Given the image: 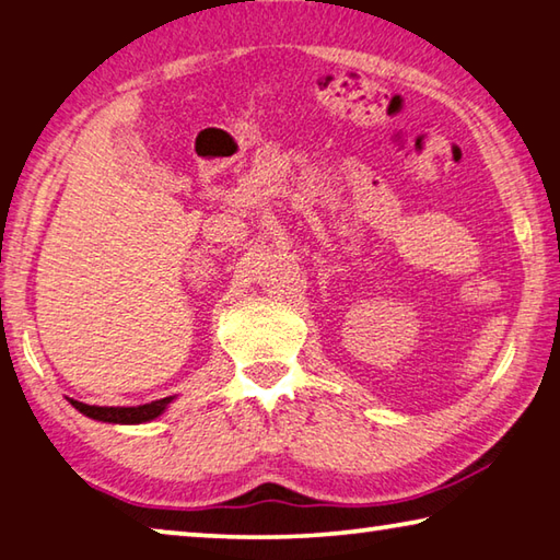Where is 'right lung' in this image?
<instances>
[{
  "label": "right lung",
  "instance_id": "add662e5",
  "mask_svg": "<svg viewBox=\"0 0 560 560\" xmlns=\"http://www.w3.org/2000/svg\"><path fill=\"white\" fill-rule=\"evenodd\" d=\"M173 400L175 395L163 397V400H155V402H148V405H138V407H98V405H86L79 400H69V402L81 415L91 417V420L110 422V424H143V422H153L155 417L163 415Z\"/></svg>",
  "mask_w": 560,
  "mask_h": 560
}]
</instances>
